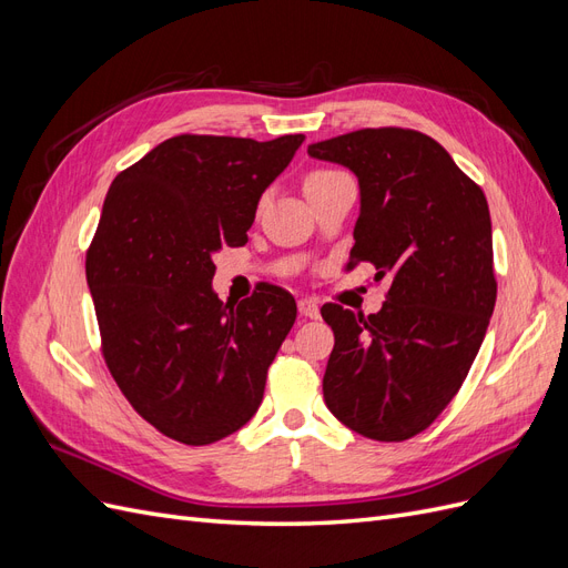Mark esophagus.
<instances>
[{
    "label": "esophagus",
    "instance_id": "1",
    "mask_svg": "<svg viewBox=\"0 0 568 568\" xmlns=\"http://www.w3.org/2000/svg\"><path fill=\"white\" fill-rule=\"evenodd\" d=\"M298 313H301L303 317L317 320V317H320V305H317L313 298H301V301H298Z\"/></svg>",
    "mask_w": 568,
    "mask_h": 568
}]
</instances>
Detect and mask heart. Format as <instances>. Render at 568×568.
<instances>
[{
  "mask_svg": "<svg viewBox=\"0 0 568 568\" xmlns=\"http://www.w3.org/2000/svg\"><path fill=\"white\" fill-rule=\"evenodd\" d=\"M334 175H338L336 170H315V173H311L307 175V180H305V192L311 186H315V184H320V182H324V180H329V178H334Z\"/></svg>",
  "mask_w": 568,
  "mask_h": 568,
  "instance_id": "b5f03b06",
  "label": "heart"
}]
</instances>
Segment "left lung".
I'll list each match as a JSON object with an SVG mask.
<instances>
[{"instance_id":"8db88e82","label":"left lung","mask_w":568,"mask_h":568,"mask_svg":"<svg viewBox=\"0 0 568 568\" xmlns=\"http://www.w3.org/2000/svg\"><path fill=\"white\" fill-rule=\"evenodd\" d=\"M359 182L348 270L388 277L376 315L322 305L334 329L324 403L355 434L398 443L448 407L484 343L495 307L488 201L436 140L367 128L307 146Z\"/></svg>"}]
</instances>
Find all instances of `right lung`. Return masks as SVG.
I'll list each match as a JSON object with an SVG mask.
<instances>
[{"instance_id": "add662e5", "label": "right lung", "mask_w": 568, "mask_h": 568, "mask_svg": "<svg viewBox=\"0 0 568 568\" xmlns=\"http://www.w3.org/2000/svg\"><path fill=\"white\" fill-rule=\"evenodd\" d=\"M303 140L170 136L109 189L84 263L101 351L130 405L168 438L209 445L261 407L296 301L267 284L222 303L213 255L248 242L257 201Z\"/></svg>"}]
</instances>
